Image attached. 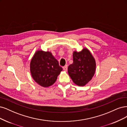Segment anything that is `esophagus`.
Masks as SVG:
<instances>
[{"label": "esophagus", "mask_w": 127, "mask_h": 127, "mask_svg": "<svg viewBox=\"0 0 127 127\" xmlns=\"http://www.w3.org/2000/svg\"><path fill=\"white\" fill-rule=\"evenodd\" d=\"M63 69H64V71H67V70H68V66H67V65H65V66H64V67H63Z\"/></svg>", "instance_id": "obj_1"}]
</instances>
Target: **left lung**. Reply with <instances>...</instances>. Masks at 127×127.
<instances>
[{"instance_id": "8db88e82", "label": "left lung", "mask_w": 127, "mask_h": 127, "mask_svg": "<svg viewBox=\"0 0 127 127\" xmlns=\"http://www.w3.org/2000/svg\"><path fill=\"white\" fill-rule=\"evenodd\" d=\"M95 61L90 51L84 48L81 51L73 52V63L68 67V72L72 81L79 86H85L94 77Z\"/></svg>"}]
</instances>
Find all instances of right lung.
<instances>
[{"label": "right lung", "instance_id": "obj_1", "mask_svg": "<svg viewBox=\"0 0 127 127\" xmlns=\"http://www.w3.org/2000/svg\"><path fill=\"white\" fill-rule=\"evenodd\" d=\"M30 70L33 79L38 85L48 87L56 82L63 68L51 52L38 50L30 62Z\"/></svg>", "mask_w": 127, "mask_h": 127}]
</instances>
